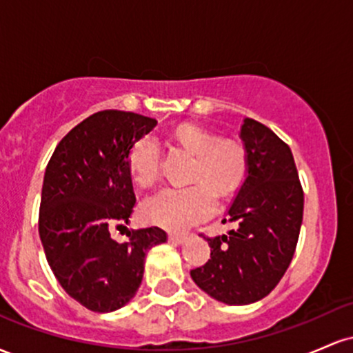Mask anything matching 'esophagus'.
I'll list each match as a JSON object with an SVG mask.
<instances>
[{"mask_svg":"<svg viewBox=\"0 0 353 353\" xmlns=\"http://www.w3.org/2000/svg\"><path fill=\"white\" fill-rule=\"evenodd\" d=\"M188 239V234H169V241L176 242V244H182Z\"/></svg>","mask_w":353,"mask_h":353,"instance_id":"34e87169","label":"esophagus"}]
</instances>
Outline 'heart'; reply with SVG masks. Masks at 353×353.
Wrapping results in <instances>:
<instances>
[{"label":"heart","mask_w":353,"mask_h":353,"mask_svg":"<svg viewBox=\"0 0 353 353\" xmlns=\"http://www.w3.org/2000/svg\"><path fill=\"white\" fill-rule=\"evenodd\" d=\"M171 143L192 156L188 184L149 199L141 209L145 222L169 230H182L210 216L214 199L228 202L241 192L250 174V152L239 137H219L197 123H182L169 134ZM128 172L137 188L151 189L161 181L163 159L151 139H139L129 149Z\"/></svg>","instance_id":"obj_1"}]
</instances>
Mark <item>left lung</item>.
<instances>
[{
  "mask_svg": "<svg viewBox=\"0 0 353 353\" xmlns=\"http://www.w3.org/2000/svg\"><path fill=\"white\" fill-rule=\"evenodd\" d=\"M241 137L250 152V174L229 209L239 225L205 237L210 259L190 270L204 292L230 305L272 292L292 262L303 217V189L289 144L250 117Z\"/></svg>",
  "mask_w": 353,
  "mask_h": 353,
  "instance_id": "obj_1",
  "label": "left lung"
}]
</instances>
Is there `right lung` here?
Returning <instances> with one entry per match:
<instances>
[{
  "label": "right lung",
  "instance_id": "1",
  "mask_svg": "<svg viewBox=\"0 0 353 353\" xmlns=\"http://www.w3.org/2000/svg\"><path fill=\"white\" fill-rule=\"evenodd\" d=\"M156 124L136 112H94L59 141L46 165L38 219L44 254L61 287L92 312L131 301L145 252L165 242L159 228L131 230L123 244L111 237L136 204L128 152Z\"/></svg>",
  "mask_w": 353,
  "mask_h": 353
}]
</instances>
